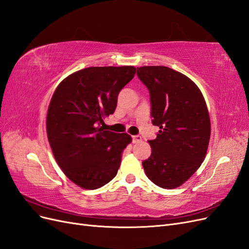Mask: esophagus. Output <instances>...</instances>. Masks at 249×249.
Wrapping results in <instances>:
<instances>
[{"label":"esophagus","instance_id":"1","mask_svg":"<svg viewBox=\"0 0 249 249\" xmlns=\"http://www.w3.org/2000/svg\"><path fill=\"white\" fill-rule=\"evenodd\" d=\"M142 140L141 136H139V135H135V136H132V142L133 143H138Z\"/></svg>","mask_w":249,"mask_h":249}]
</instances>
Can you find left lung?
Masks as SVG:
<instances>
[{"label": "left lung", "mask_w": 249, "mask_h": 249, "mask_svg": "<svg viewBox=\"0 0 249 249\" xmlns=\"http://www.w3.org/2000/svg\"><path fill=\"white\" fill-rule=\"evenodd\" d=\"M150 96L152 155L142 162L146 177L164 189L183 185L205 160L211 135L210 116L199 88L185 74L166 66L137 67Z\"/></svg>", "instance_id": "left-lung-1"}]
</instances>
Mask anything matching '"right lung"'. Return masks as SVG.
<instances>
[{
    "label": "right lung",
    "mask_w": 249,
    "mask_h": 249,
    "mask_svg": "<svg viewBox=\"0 0 249 249\" xmlns=\"http://www.w3.org/2000/svg\"><path fill=\"white\" fill-rule=\"evenodd\" d=\"M136 73L134 66L88 67L56 88L48 110L47 133L55 159L71 182L93 190L116 176L129 134L104 130L117 96Z\"/></svg>",
    "instance_id": "obj_1"
}]
</instances>
